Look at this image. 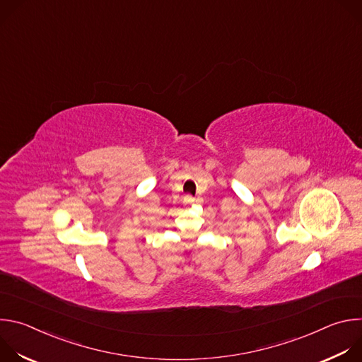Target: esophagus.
Masks as SVG:
<instances>
[{
  "instance_id": "obj_1",
  "label": "esophagus",
  "mask_w": 362,
  "mask_h": 362,
  "mask_svg": "<svg viewBox=\"0 0 362 362\" xmlns=\"http://www.w3.org/2000/svg\"><path fill=\"white\" fill-rule=\"evenodd\" d=\"M183 203H185V204H192V203H194V197H192L190 194H187V196H185Z\"/></svg>"
}]
</instances>
